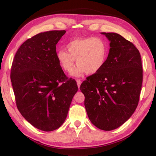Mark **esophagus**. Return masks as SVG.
Masks as SVG:
<instances>
[{"label":"esophagus","instance_id":"34e87169","mask_svg":"<svg viewBox=\"0 0 156 156\" xmlns=\"http://www.w3.org/2000/svg\"><path fill=\"white\" fill-rule=\"evenodd\" d=\"M76 82H77L78 87L79 88V87H80V85H81V80H80L79 79H76Z\"/></svg>","mask_w":156,"mask_h":156}]
</instances>
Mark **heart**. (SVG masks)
<instances>
[{"label": "heart", "mask_w": 156, "mask_h": 156, "mask_svg": "<svg viewBox=\"0 0 156 156\" xmlns=\"http://www.w3.org/2000/svg\"><path fill=\"white\" fill-rule=\"evenodd\" d=\"M67 51L60 49L56 52V58L64 72H69L76 60L77 67L72 75L81 77L87 73L94 75L102 69L108 55L107 42L100 37L77 38L69 41Z\"/></svg>", "instance_id": "obj_1"}]
</instances>
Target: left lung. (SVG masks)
I'll use <instances>...</instances> for the list:
<instances>
[{
	"mask_svg": "<svg viewBox=\"0 0 156 156\" xmlns=\"http://www.w3.org/2000/svg\"><path fill=\"white\" fill-rule=\"evenodd\" d=\"M110 41L106 62L80 87L88 116L98 128L111 131L122 126L138 105L143 83L140 55L121 35L101 32Z\"/></svg>",
	"mask_w": 156,
	"mask_h": 156,
	"instance_id": "8db88e82",
	"label": "left lung"
}]
</instances>
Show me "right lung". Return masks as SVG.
Masks as SVG:
<instances>
[{
  "mask_svg": "<svg viewBox=\"0 0 156 156\" xmlns=\"http://www.w3.org/2000/svg\"><path fill=\"white\" fill-rule=\"evenodd\" d=\"M66 30L41 32L28 39L14 56L10 78L19 111L36 128L51 131L66 119L78 90L56 58V45Z\"/></svg>",
  "mask_w": 156,
  "mask_h": 156,
  "instance_id": "obj_1",
  "label": "right lung"
}]
</instances>
